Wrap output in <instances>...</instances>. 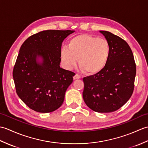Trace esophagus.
I'll list each match as a JSON object with an SVG mask.
<instances>
[{
    "label": "esophagus",
    "instance_id": "34e87169",
    "mask_svg": "<svg viewBox=\"0 0 148 148\" xmlns=\"http://www.w3.org/2000/svg\"><path fill=\"white\" fill-rule=\"evenodd\" d=\"M81 77H80V76L79 74H76L74 76V77H73V79H79Z\"/></svg>",
    "mask_w": 148,
    "mask_h": 148
}]
</instances>
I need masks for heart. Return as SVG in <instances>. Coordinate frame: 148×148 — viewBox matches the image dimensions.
<instances>
[{
  "instance_id": "heart-1",
  "label": "heart",
  "mask_w": 148,
  "mask_h": 148,
  "mask_svg": "<svg viewBox=\"0 0 148 148\" xmlns=\"http://www.w3.org/2000/svg\"><path fill=\"white\" fill-rule=\"evenodd\" d=\"M111 46L108 40L88 34H79L63 47L61 59L65 67L71 69L77 64L84 73L93 75L101 72L108 64Z\"/></svg>"
}]
</instances>
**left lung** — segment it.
<instances>
[{
	"mask_svg": "<svg viewBox=\"0 0 148 148\" xmlns=\"http://www.w3.org/2000/svg\"><path fill=\"white\" fill-rule=\"evenodd\" d=\"M110 44L111 53L99 73L83 78V97L87 106L98 112L115 111L132 95L136 65L127 42L108 31H100Z\"/></svg>",
	"mask_w": 148,
	"mask_h": 148,
	"instance_id": "left-lung-1",
	"label": "left lung"
}]
</instances>
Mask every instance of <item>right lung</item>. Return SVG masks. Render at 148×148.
Returning <instances> with one entry per match:
<instances>
[{"label": "right lung", "mask_w": 148, "mask_h": 148, "mask_svg": "<svg viewBox=\"0 0 148 148\" xmlns=\"http://www.w3.org/2000/svg\"><path fill=\"white\" fill-rule=\"evenodd\" d=\"M74 32L44 30L21 45L12 77L17 95L34 111L53 112L64 102L75 74L60 67L61 47L63 40Z\"/></svg>", "instance_id": "obj_1"}]
</instances>
